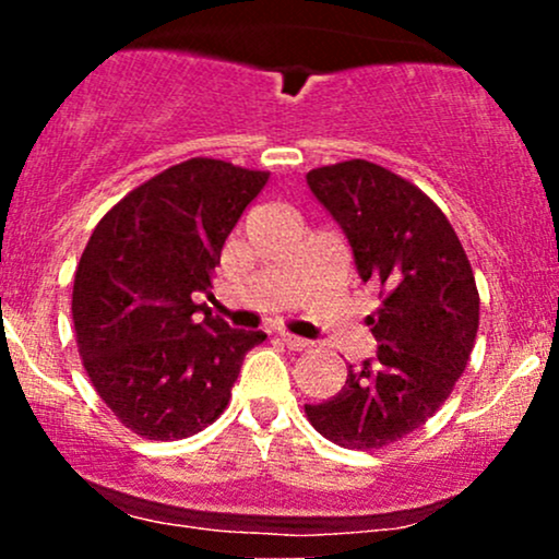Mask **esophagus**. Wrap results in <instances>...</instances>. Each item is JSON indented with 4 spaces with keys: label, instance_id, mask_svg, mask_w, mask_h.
I'll use <instances>...</instances> for the list:
<instances>
[{
    "label": "esophagus",
    "instance_id": "34e87169",
    "mask_svg": "<svg viewBox=\"0 0 559 559\" xmlns=\"http://www.w3.org/2000/svg\"><path fill=\"white\" fill-rule=\"evenodd\" d=\"M281 342H284L288 349H294V352H301V349H307V346H310V342H307V338L294 336V333H281Z\"/></svg>",
    "mask_w": 559,
    "mask_h": 559
}]
</instances>
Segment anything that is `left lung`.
<instances>
[{
    "label": "left lung",
    "mask_w": 559,
    "mask_h": 559,
    "mask_svg": "<svg viewBox=\"0 0 559 559\" xmlns=\"http://www.w3.org/2000/svg\"><path fill=\"white\" fill-rule=\"evenodd\" d=\"M342 226L357 273L381 305L368 325L378 352L349 365L344 389L305 404L318 433L346 449H381L420 428L452 394L478 333V288L452 223L407 178L368 159L307 173Z\"/></svg>",
    "instance_id": "left-lung-1"
}]
</instances>
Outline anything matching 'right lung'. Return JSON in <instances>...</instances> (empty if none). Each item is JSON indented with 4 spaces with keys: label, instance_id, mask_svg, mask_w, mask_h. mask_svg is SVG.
Here are the masks:
<instances>
[{
    "label": "right lung",
    "instance_id": "1",
    "mask_svg": "<svg viewBox=\"0 0 559 559\" xmlns=\"http://www.w3.org/2000/svg\"><path fill=\"white\" fill-rule=\"evenodd\" d=\"M271 173L191 157L157 173L96 223L73 281V325L88 381L133 433L176 441L228 407L262 331L210 307L221 249Z\"/></svg>",
    "mask_w": 559,
    "mask_h": 559
}]
</instances>
